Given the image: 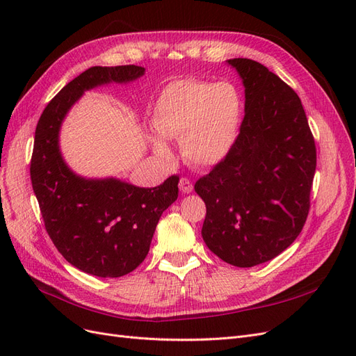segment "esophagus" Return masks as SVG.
Returning <instances> with one entry per match:
<instances>
[{"mask_svg":"<svg viewBox=\"0 0 356 356\" xmlns=\"http://www.w3.org/2000/svg\"><path fill=\"white\" fill-rule=\"evenodd\" d=\"M179 190L184 193V195H188V193L193 191V182L187 178H181L179 179Z\"/></svg>","mask_w":356,"mask_h":356,"instance_id":"obj_1","label":"esophagus"}]
</instances>
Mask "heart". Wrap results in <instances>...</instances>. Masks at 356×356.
I'll list each match as a JSON object with an SVG mask.
<instances>
[{"instance_id":"1","label":"heart","mask_w":356,"mask_h":356,"mask_svg":"<svg viewBox=\"0 0 356 356\" xmlns=\"http://www.w3.org/2000/svg\"><path fill=\"white\" fill-rule=\"evenodd\" d=\"M243 104L229 81L179 80L170 83L153 108V149L169 156L163 139H178L181 156L190 165L212 168L229 156L238 139Z\"/></svg>"}]
</instances>
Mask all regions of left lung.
Listing matches in <instances>:
<instances>
[{
	"mask_svg": "<svg viewBox=\"0 0 356 356\" xmlns=\"http://www.w3.org/2000/svg\"><path fill=\"white\" fill-rule=\"evenodd\" d=\"M245 88V117L229 156L195 190L207 204L202 238L222 261L277 257L306 222L316 148L297 93L260 62L225 60Z\"/></svg>",
	"mask_w": 356,
	"mask_h": 356,
	"instance_id": "1",
	"label": "left lung"
}]
</instances>
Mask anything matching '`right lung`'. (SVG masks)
I'll list each match as a JSON object with an SVG mask.
<instances>
[{
    "instance_id": "obj_1",
    "label": "right lung",
    "mask_w": 356,
    "mask_h": 356,
    "mask_svg": "<svg viewBox=\"0 0 356 356\" xmlns=\"http://www.w3.org/2000/svg\"><path fill=\"white\" fill-rule=\"evenodd\" d=\"M144 74L136 65L86 70L49 102L35 129L31 181L46 230L70 264L93 276L120 277L145 260L161 213L178 197L179 178L144 188L75 174L60 152V127L84 92Z\"/></svg>"
}]
</instances>
